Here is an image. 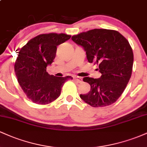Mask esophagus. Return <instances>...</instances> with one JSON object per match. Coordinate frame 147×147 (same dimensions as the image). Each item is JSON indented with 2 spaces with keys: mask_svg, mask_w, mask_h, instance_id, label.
<instances>
[{
  "mask_svg": "<svg viewBox=\"0 0 147 147\" xmlns=\"http://www.w3.org/2000/svg\"><path fill=\"white\" fill-rule=\"evenodd\" d=\"M74 79H75V81H77V82H79V83H82V82H83V80H82V78L80 77H74Z\"/></svg>",
  "mask_w": 147,
  "mask_h": 147,
  "instance_id": "1",
  "label": "esophagus"
}]
</instances>
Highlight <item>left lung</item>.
Instances as JSON below:
<instances>
[{"mask_svg":"<svg viewBox=\"0 0 147 147\" xmlns=\"http://www.w3.org/2000/svg\"><path fill=\"white\" fill-rule=\"evenodd\" d=\"M72 40L86 52L89 63L99 66V79L86 77L90 85L88 93L80 97L92 107L113 104L120 97L131 77L133 52L129 41L119 32L94 29L73 35Z\"/></svg>","mask_w":147,"mask_h":147,"instance_id":"obj_1","label":"left lung"}]
</instances>
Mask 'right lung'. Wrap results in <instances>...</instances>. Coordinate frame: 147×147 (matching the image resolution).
<instances>
[{"label":"right lung","mask_w":147,"mask_h":147,"mask_svg":"<svg viewBox=\"0 0 147 147\" xmlns=\"http://www.w3.org/2000/svg\"><path fill=\"white\" fill-rule=\"evenodd\" d=\"M65 34H42L30 39L20 50L14 63L18 84L27 97L37 104H48L59 97L64 83L70 76L55 77L46 67L56 57L57 46L70 39Z\"/></svg>","instance_id":"add662e5"}]
</instances>
